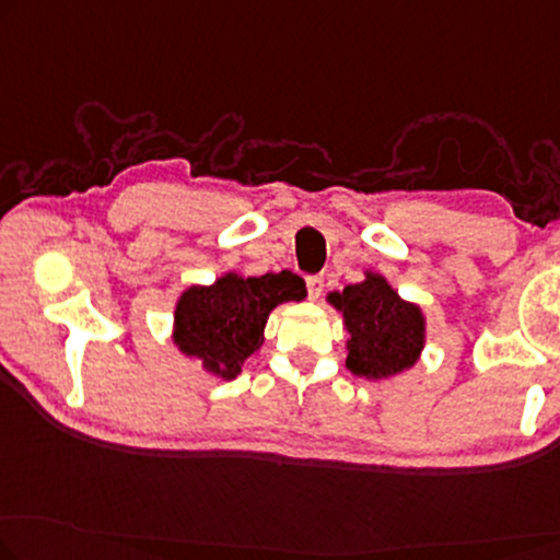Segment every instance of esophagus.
<instances>
[{"instance_id":"1","label":"esophagus","mask_w":560,"mask_h":560,"mask_svg":"<svg viewBox=\"0 0 560 560\" xmlns=\"http://www.w3.org/2000/svg\"><path fill=\"white\" fill-rule=\"evenodd\" d=\"M306 289H308V296L319 299L324 291V277H306Z\"/></svg>"}]
</instances>
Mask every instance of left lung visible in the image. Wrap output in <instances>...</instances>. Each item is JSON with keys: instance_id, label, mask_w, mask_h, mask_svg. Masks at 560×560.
Returning <instances> with one entry per match:
<instances>
[{"instance_id": "8db88e82", "label": "left lung", "mask_w": 560, "mask_h": 560, "mask_svg": "<svg viewBox=\"0 0 560 560\" xmlns=\"http://www.w3.org/2000/svg\"><path fill=\"white\" fill-rule=\"evenodd\" d=\"M329 302L345 314L349 331L347 366L366 380L399 374L417 362L424 341V319L415 304H407L380 277L366 273Z\"/></svg>"}]
</instances>
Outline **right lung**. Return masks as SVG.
I'll return each mask as SVG.
<instances>
[{
	"instance_id": "obj_1",
	"label": "right lung",
	"mask_w": 560,
	"mask_h": 560,
	"mask_svg": "<svg viewBox=\"0 0 560 560\" xmlns=\"http://www.w3.org/2000/svg\"><path fill=\"white\" fill-rule=\"evenodd\" d=\"M304 281L291 271L264 277L226 273L213 287H194L175 306V345L198 357L208 372L233 380L264 341L269 312L289 299H304Z\"/></svg>"
}]
</instances>
